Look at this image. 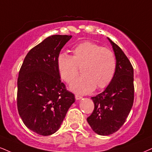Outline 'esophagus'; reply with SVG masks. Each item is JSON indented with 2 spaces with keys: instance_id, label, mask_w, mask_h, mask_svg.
<instances>
[{
  "instance_id": "1",
  "label": "esophagus",
  "mask_w": 152,
  "mask_h": 152,
  "mask_svg": "<svg viewBox=\"0 0 152 152\" xmlns=\"http://www.w3.org/2000/svg\"><path fill=\"white\" fill-rule=\"evenodd\" d=\"M75 98H76V100H80V99H81L82 97L78 96V95H76V96H75Z\"/></svg>"
}]
</instances>
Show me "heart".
I'll list each match as a JSON object with an SVG mask.
<instances>
[{"mask_svg": "<svg viewBox=\"0 0 152 152\" xmlns=\"http://www.w3.org/2000/svg\"><path fill=\"white\" fill-rule=\"evenodd\" d=\"M72 56L61 53L56 59L58 72L64 81L71 83L81 68L83 76L70 85V90L85 95L97 87L101 90L108 86L115 74L117 61L114 53L109 49L85 41L72 49Z\"/></svg>", "mask_w": 152, "mask_h": 152, "instance_id": "b5f03b06", "label": "heart"}]
</instances>
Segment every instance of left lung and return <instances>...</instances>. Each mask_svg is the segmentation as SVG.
<instances>
[{"label": "left lung", "instance_id": "8db88e82", "mask_svg": "<svg viewBox=\"0 0 152 152\" xmlns=\"http://www.w3.org/2000/svg\"><path fill=\"white\" fill-rule=\"evenodd\" d=\"M116 58L115 74L108 86L92 97L94 112L87 122L99 135L112 134L125 123L134 102V70L125 53L110 38Z\"/></svg>", "mask_w": 152, "mask_h": 152}]
</instances>
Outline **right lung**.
<instances>
[{
	"mask_svg": "<svg viewBox=\"0 0 152 152\" xmlns=\"http://www.w3.org/2000/svg\"><path fill=\"white\" fill-rule=\"evenodd\" d=\"M71 35H52L27 53L18 78L17 105L25 126L48 136L59 129L75 96L60 80L56 59Z\"/></svg>",
	"mask_w": 152,
	"mask_h": 152,
	"instance_id": "right-lung-1",
	"label": "right lung"
}]
</instances>
